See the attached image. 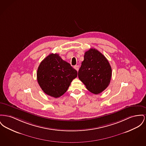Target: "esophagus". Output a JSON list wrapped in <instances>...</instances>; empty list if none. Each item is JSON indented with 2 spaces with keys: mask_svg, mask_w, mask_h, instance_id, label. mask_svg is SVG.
Here are the masks:
<instances>
[{
  "mask_svg": "<svg viewBox=\"0 0 146 146\" xmlns=\"http://www.w3.org/2000/svg\"><path fill=\"white\" fill-rule=\"evenodd\" d=\"M74 68L78 71V70H79V66H74Z\"/></svg>",
  "mask_w": 146,
  "mask_h": 146,
  "instance_id": "1",
  "label": "esophagus"
}]
</instances>
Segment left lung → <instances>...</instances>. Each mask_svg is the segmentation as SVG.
I'll return each instance as SVG.
<instances>
[{
    "mask_svg": "<svg viewBox=\"0 0 146 146\" xmlns=\"http://www.w3.org/2000/svg\"><path fill=\"white\" fill-rule=\"evenodd\" d=\"M111 76L110 63L102 53L95 48L86 52L78 77L89 92L95 94L102 93L109 85Z\"/></svg>",
    "mask_w": 146,
    "mask_h": 146,
    "instance_id": "8db88e82",
    "label": "left lung"
}]
</instances>
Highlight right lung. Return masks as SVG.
Here are the masks:
<instances>
[{"mask_svg":"<svg viewBox=\"0 0 146 146\" xmlns=\"http://www.w3.org/2000/svg\"><path fill=\"white\" fill-rule=\"evenodd\" d=\"M77 74V71L58 54L51 53L40 64L37 79L44 93L57 98L67 92Z\"/></svg>","mask_w":146,"mask_h":146,"instance_id":"right-lung-1","label":"right lung"}]
</instances>
